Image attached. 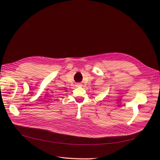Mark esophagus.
<instances>
[{
    "label": "esophagus",
    "mask_w": 160,
    "mask_h": 160,
    "mask_svg": "<svg viewBox=\"0 0 160 160\" xmlns=\"http://www.w3.org/2000/svg\"><path fill=\"white\" fill-rule=\"evenodd\" d=\"M77 86H79V87H81V86H82L80 83H78V84H77Z\"/></svg>",
    "instance_id": "esophagus-1"
}]
</instances>
